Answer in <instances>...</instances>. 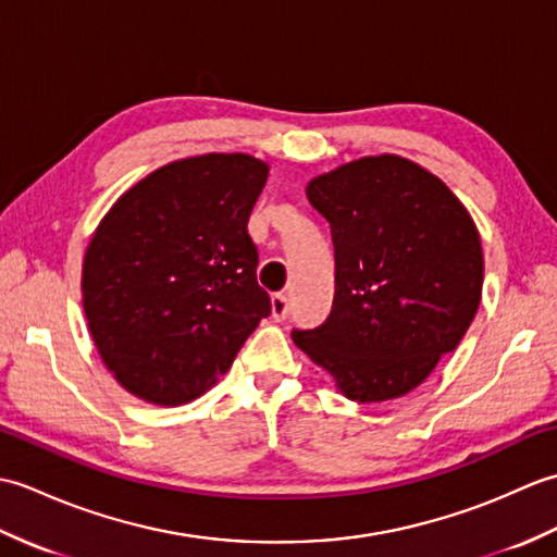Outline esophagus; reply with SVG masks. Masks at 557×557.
<instances>
[{
	"mask_svg": "<svg viewBox=\"0 0 557 557\" xmlns=\"http://www.w3.org/2000/svg\"><path fill=\"white\" fill-rule=\"evenodd\" d=\"M270 306H272V318H275L277 323H282L289 315V301L285 294H272Z\"/></svg>",
	"mask_w": 557,
	"mask_h": 557,
	"instance_id": "34e87169",
	"label": "esophagus"
}]
</instances>
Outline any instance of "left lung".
I'll use <instances>...</instances> for the list:
<instances>
[{"mask_svg":"<svg viewBox=\"0 0 557 557\" xmlns=\"http://www.w3.org/2000/svg\"><path fill=\"white\" fill-rule=\"evenodd\" d=\"M330 222L335 301L294 345L354 401L407 395L455 351L474 321L483 251L467 208L397 156L361 158L306 188Z\"/></svg>","mask_w":557,"mask_h":557,"instance_id":"8db88e82","label":"left lung"}]
</instances>
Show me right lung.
I'll list each match as a JSON object with an SVG mask.
<instances>
[{"label":"right lung","instance_id":"1","mask_svg":"<svg viewBox=\"0 0 557 557\" xmlns=\"http://www.w3.org/2000/svg\"><path fill=\"white\" fill-rule=\"evenodd\" d=\"M268 164L244 152L186 158L148 174L98 224L83 260V311L128 393L176 407L227 373L270 315L248 215Z\"/></svg>","mask_w":557,"mask_h":557}]
</instances>
